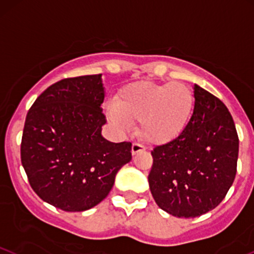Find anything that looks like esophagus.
<instances>
[{
  "label": "esophagus",
  "instance_id": "obj_1",
  "mask_svg": "<svg viewBox=\"0 0 254 254\" xmlns=\"http://www.w3.org/2000/svg\"><path fill=\"white\" fill-rule=\"evenodd\" d=\"M145 146L143 145H141V143H132V146H131V153H132V156H135V154H137V153H140V152H143L145 151Z\"/></svg>",
  "mask_w": 254,
  "mask_h": 254
}]
</instances>
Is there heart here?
<instances>
[{"label": "heart", "instance_id": "b5f03b06", "mask_svg": "<svg viewBox=\"0 0 254 254\" xmlns=\"http://www.w3.org/2000/svg\"><path fill=\"white\" fill-rule=\"evenodd\" d=\"M193 106V93L183 82L138 81L125 86L117 101H109L106 114L120 129L138 122V132L146 141L164 143L185 130Z\"/></svg>", "mask_w": 254, "mask_h": 254}]
</instances>
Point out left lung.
<instances>
[{
  "label": "left lung",
  "mask_w": 254,
  "mask_h": 254,
  "mask_svg": "<svg viewBox=\"0 0 254 254\" xmlns=\"http://www.w3.org/2000/svg\"><path fill=\"white\" fill-rule=\"evenodd\" d=\"M194 106L188 127L151 152L149 190L161 209L194 218L214 209L236 175L239 136L219 98L193 84Z\"/></svg>",
  "instance_id": "left-lung-1"
}]
</instances>
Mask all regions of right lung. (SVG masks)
<instances>
[{
    "label": "right lung",
    "mask_w": 254,
    "mask_h": 254,
    "mask_svg": "<svg viewBox=\"0 0 254 254\" xmlns=\"http://www.w3.org/2000/svg\"><path fill=\"white\" fill-rule=\"evenodd\" d=\"M102 74L63 79L47 87L26 114L21 164L42 201L82 212L108 196L131 143L102 136Z\"/></svg>",
    "instance_id": "1"
}]
</instances>
